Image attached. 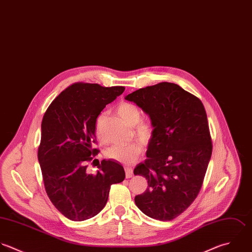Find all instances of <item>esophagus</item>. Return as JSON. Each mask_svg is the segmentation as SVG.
<instances>
[{
	"label": "esophagus",
	"mask_w": 252,
	"mask_h": 252,
	"mask_svg": "<svg viewBox=\"0 0 252 252\" xmlns=\"http://www.w3.org/2000/svg\"><path fill=\"white\" fill-rule=\"evenodd\" d=\"M125 173H126V178H132L133 177V169L131 167H125Z\"/></svg>",
	"instance_id": "1"
}]
</instances>
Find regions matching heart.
I'll list each match as a JSON object with an SVG mask.
<instances>
[{
	"label": "heart",
	"mask_w": 252,
	"mask_h": 252,
	"mask_svg": "<svg viewBox=\"0 0 252 252\" xmlns=\"http://www.w3.org/2000/svg\"><path fill=\"white\" fill-rule=\"evenodd\" d=\"M119 116L130 126H135L136 136L143 142H149L155 134V127L151 122L142 121V112L138 106L130 102H122L117 107ZM102 114L96 120V133L98 134L99 124ZM143 152V146L140 142H133L125 145H114L107 148L104 155L107 158L122 163H133Z\"/></svg>",
	"instance_id": "obj_1"
}]
</instances>
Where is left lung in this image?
<instances>
[{"label": "left lung", "instance_id": "left-lung-1", "mask_svg": "<svg viewBox=\"0 0 252 252\" xmlns=\"http://www.w3.org/2000/svg\"><path fill=\"white\" fill-rule=\"evenodd\" d=\"M125 99L149 114L155 127L148 158L134 169L149 187L135 203L151 218L171 221L192 203L203 183L212 154L206 111L198 97L168 82L139 89Z\"/></svg>", "mask_w": 252, "mask_h": 252}]
</instances>
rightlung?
Returning a JSON list of instances; mask_svg holds the SVG:
<instances>
[{
  "label": "right lung",
  "instance_id": "1",
  "mask_svg": "<svg viewBox=\"0 0 252 252\" xmlns=\"http://www.w3.org/2000/svg\"><path fill=\"white\" fill-rule=\"evenodd\" d=\"M124 90L75 83L63 91L44 114L38 160L49 198L69 220L95 216L106 204L110 186L125 178L124 168L114 160H101L95 174L87 172L91 156L98 153L93 149L96 118Z\"/></svg>",
  "mask_w": 252,
  "mask_h": 252
}]
</instances>
